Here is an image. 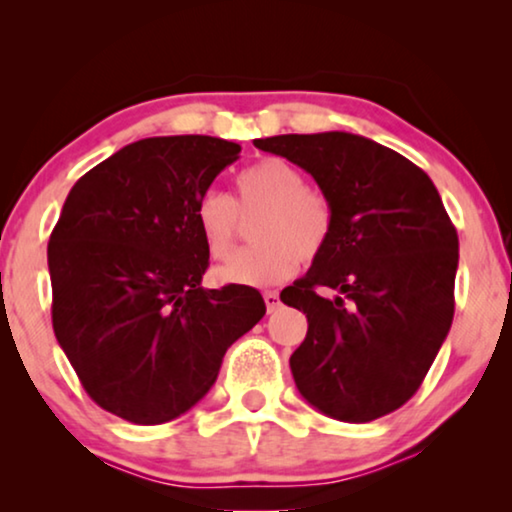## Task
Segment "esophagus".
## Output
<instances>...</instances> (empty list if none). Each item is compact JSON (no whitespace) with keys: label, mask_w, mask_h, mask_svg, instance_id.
<instances>
[{"label":"esophagus","mask_w":512,"mask_h":512,"mask_svg":"<svg viewBox=\"0 0 512 512\" xmlns=\"http://www.w3.org/2000/svg\"><path fill=\"white\" fill-rule=\"evenodd\" d=\"M263 300H265V307H268V312H275L279 305H282V300H279V293L277 291H265L263 293Z\"/></svg>","instance_id":"esophagus-1"}]
</instances>
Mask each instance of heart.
I'll list each match as a JSON object with an SVG mask.
<instances>
[{"instance_id":"b5f03b06","label":"heart","mask_w":512,"mask_h":512,"mask_svg":"<svg viewBox=\"0 0 512 512\" xmlns=\"http://www.w3.org/2000/svg\"><path fill=\"white\" fill-rule=\"evenodd\" d=\"M240 200L207 191L195 205V223L209 256L221 258L233 247L240 212H261L251 223L256 244L230 254L214 268L219 284L268 286L293 275L298 261L324 254L333 233V209L324 193L305 186V174L284 158H263L237 177Z\"/></svg>"}]
</instances>
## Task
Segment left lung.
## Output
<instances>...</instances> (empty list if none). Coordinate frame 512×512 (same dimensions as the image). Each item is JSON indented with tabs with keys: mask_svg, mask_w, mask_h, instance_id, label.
Listing matches in <instances>:
<instances>
[{
	"mask_svg": "<svg viewBox=\"0 0 512 512\" xmlns=\"http://www.w3.org/2000/svg\"><path fill=\"white\" fill-rule=\"evenodd\" d=\"M254 146L312 174L333 209L326 251L279 293L307 317L289 359L300 396L349 424L389 415L419 389L454 317L459 237L436 186L401 153L352 132ZM317 285L339 296L319 297Z\"/></svg>",
	"mask_w": 512,
	"mask_h": 512,
	"instance_id": "left-lung-1",
	"label": "left lung"
}]
</instances>
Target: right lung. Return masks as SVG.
<instances>
[{
	"instance_id": "right-lung-1",
	"label": "right lung",
	"mask_w": 512,
	"mask_h": 512,
	"mask_svg": "<svg viewBox=\"0 0 512 512\" xmlns=\"http://www.w3.org/2000/svg\"><path fill=\"white\" fill-rule=\"evenodd\" d=\"M240 144L207 135L123 146L69 191L48 240L53 331L88 396L165 424L212 389L226 349L265 314L251 286L205 289L195 205Z\"/></svg>"
}]
</instances>
